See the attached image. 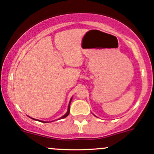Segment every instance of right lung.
Returning <instances> with one entry per match:
<instances>
[{"label":"right lung","instance_id":"add662e5","mask_svg":"<svg viewBox=\"0 0 154 154\" xmlns=\"http://www.w3.org/2000/svg\"><path fill=\"white\" fill-rule=\"evenodd\" d=\"M72 98H71L70 101H69V106H68V109H67V112H66V113L64 115H63V116H62L61 118H60V119H63V118H66V117H67L68 115H69V106H70L71 100H72ZM32 119H33V120H36V119H34V118H32ZM57 120H58V119H57ZM36 121H40V122H42V123H49V122H48V121H39V120H36Z\"/></svg>","mask_w":154,"mask_h":154}]
</instances>
